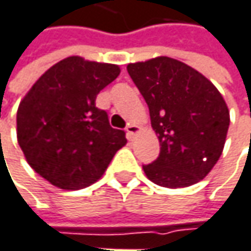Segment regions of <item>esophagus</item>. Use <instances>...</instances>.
Wrapping results in <instances>:
<instances>
[{
	"label": "esophagus",
	"instance_id": "1",
	"mask_svg": "<svg viewBox=\"0 0 251 251\" xmlns=\"http://www.w3.org/2000/svg\"><path fill=\"white\" fill-rule=\"evenodd\" d=\"M126 131H127L128 138H130V140H133V138H134V135L137 134V131H138V127H137L135 124H128V126L126 127Z\"/></svg>",
	"mask_w": 251,
	"mask_h": 251
}]
</instances>
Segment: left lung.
Masks as SVG:
<instances>
[{
    "label": "left lung",
    "instance_id": "obj_1",
    "mask_svg": "<svg viewBox=\"0 0 251 251\" xmlns=\"http://www.w3.org/2000/svg\"><path fill=\"white\" fill-rule=\"evenodd\" d=\"M127 71L161 146L157 160L143 166L147 178L169 188L203 180L226 143L230 114L223 96L197 70L170 57L128 64Z\"/></svg>",
    "mask_w": 251,
    "mask_h": 251
}]
</instances>
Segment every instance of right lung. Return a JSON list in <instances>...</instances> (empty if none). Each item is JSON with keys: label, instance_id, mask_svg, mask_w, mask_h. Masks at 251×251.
I'll list each match as a JSON object with an SVG mask.
<instances>
[{"label": "right lung", "instance_id": "1", "mask_svg": "<svg viewBox=\"0 0 251 251\" xmlns=\"http://www.w3.org/2000/svg\"><path fill=\"white\" fill-rule=\"evenodd\" d=\"M116 64L68 57L37 80L17 111V138L28 164L63 190L96 183L127 138L96 107L100 91L116 80Z\"/></svg>", "mask_w": 251, "mask_h": 251}]
</instances>
